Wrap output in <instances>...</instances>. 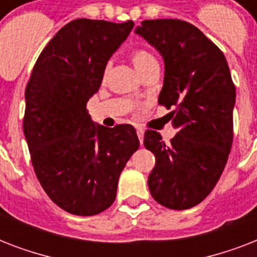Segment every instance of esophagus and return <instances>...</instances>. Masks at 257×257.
Wrapping results in <instances>:
<instances>
[{"instance_id": "esophagus-1", "label": "esophagus", "mask_w": 257, "mask_h": 257, "mask_svg": "<svg viewBox=\"0 0 257 257\" xmlns=\"http://www.w3.org/2000/svg\"><path fill=\"white\" fill-rule=\"evenodd\" d=\"M137 136H139V140L143 144V141H144V131L141 128H137Z\"/></svg>"}]
</instances>
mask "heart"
<instances>
[{"label":"heart","instance_id":"heart-1","mask_svg":"<svg viewBox=\"0 0 257 257\" xmlns=\"http://www.w3.org/2000/svg\"><path fill=\"white\" fill-rule=\"evenodd\" d=\"M131 60H132L133 65L136 68L140 74H143L149 70L153 66H159V62H157V58L153 56L149 50L144 49V48H137V49H133L131 52ZM109 68H110V64H106L104 69V73H102V78L106 77V74L109 72Z\"/></svg>","mask_w":257,"mask_h":257}]
</instances>
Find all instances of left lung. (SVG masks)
Listing matches in <instances>:
<instances>
[{"instance_id": "left-lung-1", "label": "left lung", "mask_w": 257, "mask_h": 257, "mask_svg": "<svg viewBox=\"0 0 257 257\" xmlns=\"http://www.w3.org/2000/svg\"><path fill=\"white\" fill-rule=\"evenodd\" d=\"M136 33L161 53L164 85L159 104L177 133L165 144L156 131L144 135L156 157L151 195L169 209L201 203L219 181L233 141L236 88L224 53L196 26L181 20H145Z\"/></svg>"}]
</instances>
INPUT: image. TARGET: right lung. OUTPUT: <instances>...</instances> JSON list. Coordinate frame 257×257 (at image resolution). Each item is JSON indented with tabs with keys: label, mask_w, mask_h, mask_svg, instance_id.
Segmentation results:
<instances>
[{
	"label": "right lung",
	"mask_w": 257,
	"mask_h": 257,
	"mask_svg": "<svg viewBox=\"0 0 257 257\" xmlns=\"http://www.w3.org/2000/svg\"><path fill=\"white\" fill-rule=\"evenodd\" d=\"M133 26L70 21L44 48L26 85L22 125L32 165L50 200L72 215L112 205L121 172L140 145L132 125H94L86 110L109 57Z\"/></svg>",
	"instance_id": "obj_1"
}]
</instances>
